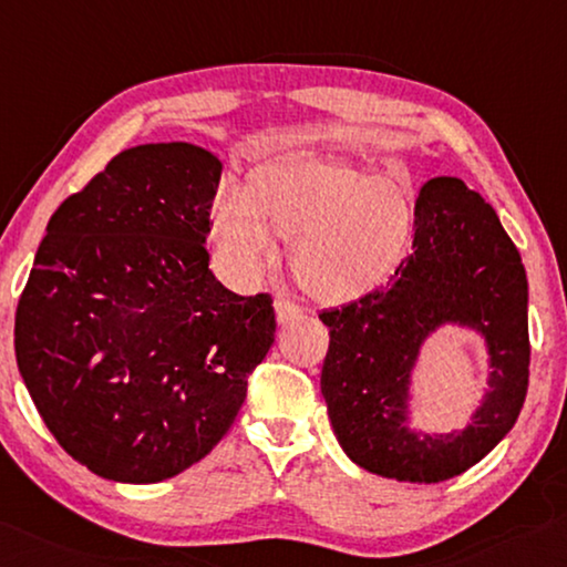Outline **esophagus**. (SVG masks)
I'll list each match as a JSON object with an SVG mask.
<instances>
[{
	"label": "esophagus",
	"instance_id": "esophagus-1",
	"mask_svg": "<svg viewBox=\"0 0 567 567\" xmlns=\"http://www.w3.org/2000/svg\"><path fill=\"white\" fill-rule=\"evenodd\" d=\"M274 309H276L278 323H289V321L296 319V316L301 313V306L296 303V301H291L289 296H278L276 303H274Z\"/></svg>",
	"mask_w": 567,
	"mask_h": 567
}]
</instances>
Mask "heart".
<instances>
[{
	"instance_id": "b5f03b06",
	"label": "heart",
	"mask_w": 567,
	"mask_h": 567,
	"mask_svg": "<svg viewBox=\"0 0 567 567\" xmlns=\"http://www.w3.org/2000/svg\"><path fill=\"white\" fill-rule=\"evenodd\" d=\"M415 206L395 174L313 156L276 158L248 174L246 196L214 208L212 244L224 274L254 286L276 264L278 238H289L291 266L306 293L341 306L379 291L411 251Z\"/></svg>"
}]
</instances>
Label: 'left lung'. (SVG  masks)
<instances>
[{
    "label": "left lung",
    "mask_w": 567,
    "mask_h": 567,
    "mask_svg": "<svg viewBox=\"0 0 567 567\" xmlns=\"http://www.w3.org/2000/svg\"><path fill=\"white\" fill-rule=\"evenodd\" d=\"M329 326L321 393L333 433L369 473L441 483L503 441L528 393V278L493 206L461 178L439 176L415 202L413 254L379 291L321 311ZM443 322L478 328L489 341L492 391L468 430L445 436L404 425L412 363Z\"/></svg>",
    "instance_id": "8db88e82"
}]
</instances>
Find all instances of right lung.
I'll use <instances>...</instances> for the list:
<instances>
[{"mask_svg": "<svg viewBox=\"0 0 567 567\" xmlns=\"http://www.w3.org/2000/svg\"><path fill=\"white\" fill-rule=\"evenodd\" d=\"M218 178L202 146L126 148L39 244L17 365L56 443L102 478L158 483L212 453L274 343L271 296L208 271Z\"/></svg>", "mask_w": 567, "mask_h": 567, "instance_id": "add662e5", "label": "right lung"}]
</instances>
